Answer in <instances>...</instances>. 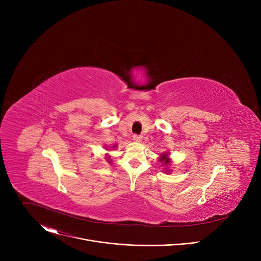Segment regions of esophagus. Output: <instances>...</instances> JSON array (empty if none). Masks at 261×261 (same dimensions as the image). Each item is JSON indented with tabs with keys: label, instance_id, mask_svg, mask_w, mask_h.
<instances>
[{
	"label": "esophagus",
	"instance_id": "34e87169",
	"mask_svg": "<svg viewBox=\"0 0 261 261\" xmlns=\"http://www.w3.org/2000/svg\"><path fill=\"white\" fill-rule=\"evenodd\" d=\"M133 139H134L135 141H137V142H140L141 139H142V136H141V135H138V134H134V135H133Z\"/></svg>",
	"mask_w": 261,
	"mask_h": 261
}]
</instances>
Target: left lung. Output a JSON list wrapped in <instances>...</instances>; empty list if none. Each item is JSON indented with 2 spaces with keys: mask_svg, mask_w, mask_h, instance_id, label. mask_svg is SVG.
Wrapping results in <instances>:
<instances>
[{
  "mask_svg": "<svg viewBox=\"0 0 261 261\" xmlns=\"http://www.w3.org/2000/svg\"><path fill=\"white\" fill-rule=\"evenodd\" d=\"M160 161L163 162V164H165V165H168V164H169V159L167 158V155H166V154H163V155H162V157L160 158Z\"/></svg>",
  "mask_w": 261,
  "mask_h": 261,
  "instance_id": "8db88e82",
  "label": "left lung"
}]
</instances>
